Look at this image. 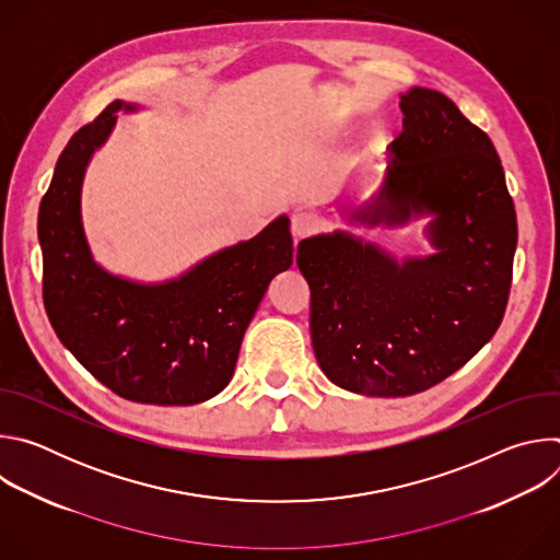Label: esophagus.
Segmentation results:
<instances>
[{"label":"esophagus","instance_id":"1","mask_svg":"<svg viewBox=\"0 0 560 560\" xmlns=\"http://www.w3.org/2000/svg\"><path fill=\"white\" fill-rule=\"evenodd\" d=\"M318 225V219L312 212H294L292 214V234L294 238H303L307 234H312Z\"/></svg>","mask_w":560,"mask_h":560}]
</instances>
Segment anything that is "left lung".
Wrapping results in <instances>:
<instances>
[{
	"mask_svg": "<svg viewBox=\"0 0 560 560\" xmlns=\"http://www.w3.org/2000/svg\"><path fill=\"white\" fill-rule=\"evenodd\" d=\"M404 130L385 179L350 221L434 214L430 257L398 264L348 232L303 238L310 335L324 374L368 396H410L463 368L499 330L510 299L516 210L492 139L439 91L401 95Z\"/></svg>",
	"mask_w": 560,
	"mask_h": 560,
	"instance_id": "left-lung-1",
	"label": "left lung"
}]
</instances>
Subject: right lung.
<instances>
[{
  "label": "right lung",
  "mask_w": 560,
  "mask_h": 560,
  "mask_svg": "<svg viewBox=\"0 0 560 560\" xmlns=\"http://www.w3.org/2000/svg\"><path fill=\"white\" fill-rule=\"evenodd\" d=\"M117 110L135 106L117 100L72 135L39 203L44 307L59 341L117 396L195 406L228 385L270 281L292 266L290 219H275L250 242L166 283L108 275L91 255L79 201L84 171Z\"/></svg>",
  "instance_id": "1"
}]
</instances>
